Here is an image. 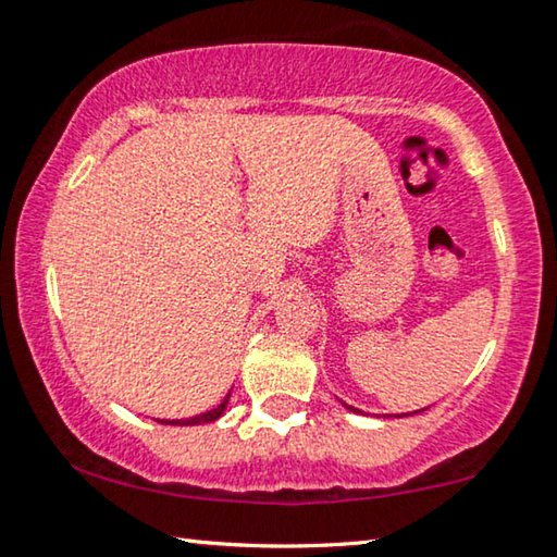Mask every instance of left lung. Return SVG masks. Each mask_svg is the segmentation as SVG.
Returning <instances> with one entry per match:
<instances>
[{
  "mask_svg": "<svg viewBox=\"0 0 557 557\" xmlns=\"http://www.w3.org/2000/svg\"><path fill=\"white\" fill-rule=\"evenodd\" d=\"M342 405H344L346 410H351V412H361L358 408H354V405H346L344 400H342ZM422 410H425V408H422ZM422 410H414V412H422ZM414 412H403V414H398V418H405V414H414Z\"/></svg>",
  "mask_w": 557,
  "mask_h": 557,
  "instance_id": "left-lung-1",
  "label": "left lung"
}]
</instances>
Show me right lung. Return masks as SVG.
<instances>
[{
  "instance_id": "1",
  "label": "right lung",
  "mask_w": 557,
  "mask_h": 557,
  "mask_svg": "<svg viewBox=\"0 0 557 557\" xmlns=\"http://www.w3.org/2000/svg\"><path fill=\"white\" fill-rule=\"evenodd\" d=\"M228 400H231V393L225 395L223 403L215 405L213 410H206V412L194 414V418H186V420H157V422H162V425H184V428L186 425H203V422H215L225 412V408H228Z\"/></svg>"
}]
</instances>
